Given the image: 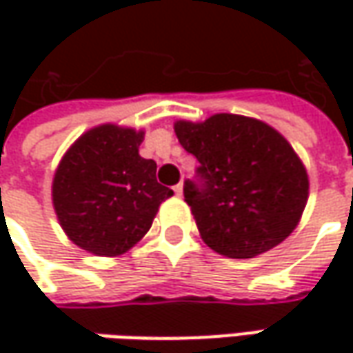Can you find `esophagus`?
Listing matches in <instances>:
<instances>
[{"mask_svg":"<svg viewBox=\"0 0 353 353\" xmlns=\"http://www.w3.org/2000/svg\"><path fill=\"white\" fill-rule=\"evenodd\" d=\"M172 190H174V194H176V196H181V194H183V183L176 184V186H174Z\"/></svg>","mask_w":353,"mask_h":353,"instance_id":"esophagus-1","label":"esophagus"}]
</instances>
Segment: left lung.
Instances as JSON below:
<instances>
[{"mask_svg":"<svg viewBox=\"0 0 353 353\" xmlns=\"http://www.w3.org/2000/svg\"><path fill=\"white\" fill-rule=\"evenodd\" d=\"M174 133L200 163L184 181V200L208 248L250 259L291 234L305 210L308 176L281 133L234 114L176 121Z\"/></svg>","mask_w":353,"mask_h":353,"instance_id":"8db88e82","label":"left lung"}]
</instances>
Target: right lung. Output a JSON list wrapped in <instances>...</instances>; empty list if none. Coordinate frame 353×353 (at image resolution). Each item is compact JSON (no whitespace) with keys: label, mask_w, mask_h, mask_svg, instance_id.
<instances>
[{"label":"right lung","mask_w":353,"mask_h":353,"mask_svg":"<svg viewBox=\"0 0 353 353\" xmlns=\"http://www.w3.org/2000/svg\"><path fill=\"white\" fill-rule=\"evenodd\" d=\"M143 131L90 129L68 149L52 181L62 230L94 255L125 253L153 224L172 190L157 183V163L139 155Z\"/></svg>","instance_id":"obj_1"}]
</instances>
